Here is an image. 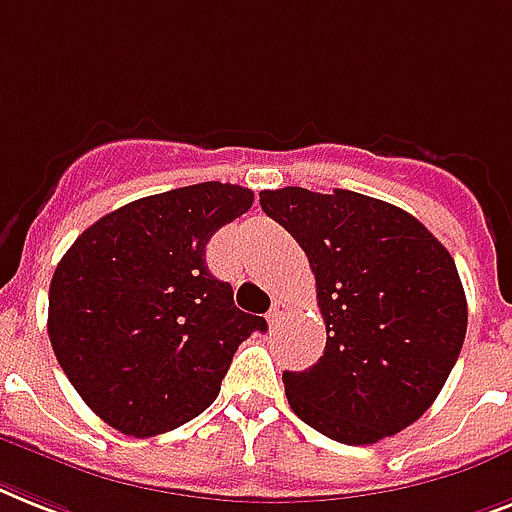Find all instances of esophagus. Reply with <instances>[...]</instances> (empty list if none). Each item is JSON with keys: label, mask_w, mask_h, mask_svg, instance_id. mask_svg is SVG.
<instances>
[{"label": "esophagus", "mask_w": 512, "mask_h": 512, "mask_svg": "<svg viewBox=\"0 0 512 512\" xmlns=\"http://www.w3.org/2000/svg\"><path fill=\"white\" fill-rule=\"evenodd\" d=\"M286 310H289V305H286L284 299H276V302H273V307H270V310H268V323H270V326H278V323L284 321Z\"/></svg>", "instance_id": "obj_1"}]
</instances>
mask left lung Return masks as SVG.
<instances>
[{"instance_id":"8db88e82","label":"left lung","mask_w":512,"mask_h":512,"mask_svg":"<svg viewBox=\"0 0 512 512\" xmlns=\"http://www.w3.org/2000/svg\"><path fill=\"white\" fill-rule=\"evenodd\" d=\"M265 215L305 249L326 350L284 371L294 413L342 444H376L415 423L463 350L468 305L455 260L400 207L334 189L260 191Z\"/></svg>"}]
</instances>
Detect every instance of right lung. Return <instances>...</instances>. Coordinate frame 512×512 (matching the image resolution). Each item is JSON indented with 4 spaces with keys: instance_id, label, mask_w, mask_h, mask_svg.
Instances as JSON below:
<instances>
[{
    "instance_id": "add662e5",
    "label": "right lung",
    "mask_w": 512,
    "mask_h": 512,
    "mask_svg": "<svg viewBox=\"0 0 512 512\" xmlns=\"http://www.w3.org/2000/svg\"><path fill=\"white\" fill-rule=\"evenodd\" d=\"M255 194L205 181L128 202L78 236L49 286V342L112 429L155 436L213 405L239 344L265 331L207 270L205 247Z\"/></svg>"
}]
</instances>
